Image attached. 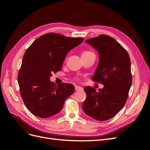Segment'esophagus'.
<instances>
[{"instance_id": "34e87169", "label": "esophagus", "mask_w": 150, "mask_h": 150, "mask_svg": "<svg viewBox=\"0 0 150 150\" xmlns=\"http://www.w3.org/2000/svg\"><path fill=\"white\" fill-rule=\"evenodd\" d=\"M75 90L78 91H83V87H81V86H75Z\"/></svg>"}]
</instances>
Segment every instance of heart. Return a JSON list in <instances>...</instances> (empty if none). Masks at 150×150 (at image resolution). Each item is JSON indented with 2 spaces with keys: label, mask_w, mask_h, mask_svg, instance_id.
Returning <instances> with one entry per match:
<instances>
[{
  "label": "heart",
  "mask_w": 150,
  "mask_h": 150,
  "mask_svg": "<svg viewBox=\"0 0 150 150\" xmlns=\"http://www.w3.org/2000/svg\"><path fill=\"white\" fill-rule=\"evenodd\" d=\"M89 53H91V51H84L83 52L82 54H89Z\"/></svg>",
  "instance_id": "heart-1"
}]
</instances>
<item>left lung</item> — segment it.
<instances>
[{
    "mask_svg": "<svg viewBox=\"0 0 150 150\" xmlns=\"http://www.w3.org/2000/svg\"><path fill=\"white\" fill-rule=\"evenodd\" d=\"M98 52L99 62L92 79L104 85L98 91L91 86L84 88L86 98L83 110L98 121L115 116L123 108L132 83L131 61L126 50L115 39L101 34L86 39Z\"/></svg>",
    "mask_w": 150,
    "mask_h": 150,
    "instance_id": "left-lung-1",
    "label": "left lung"
}]
</instances>
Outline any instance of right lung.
<instances>
[{"label": "right lung", "instance_id": "obj_1", "mask_svg": "<svg viewBox=\"0 0 150 150\" xmlns=\"http://www.w3.org/2000/svg\"><path fill=\"white\" fill-rule=\"evenodd\" d=\"M83 40L49 33L35 39L26 50L18 83L24 104L35 116L46 118L57 114L66 99L74 92L72 84L56 85L50 77L61 70L66 54Z\"/></svg>", "mask_w": 150, "mask_h": 150}]
</instances>
